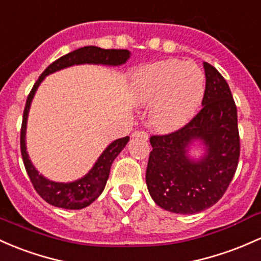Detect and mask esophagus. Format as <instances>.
Here are the masks:
<instances>
[{"instance_id": "obj_1", "label": "esophagus", "mask_w": 261, "mask_h": 261, "mask_svg": "<svg viewBox=\"0 0 261 261\" xmlns=\"http://www.w3.org/2000/svg\"><path fill=\"white\" fill-rule=\"evenodd\" d=\"M133 137H141V139L147 140L148 135L145 133V131H135V133L133 134Z\"/></svg>"}]
</instances>
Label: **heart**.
I'll return each instance as SVG.
<instances>
[{
	"instance_id": "heart-1",
	"label": "heart",
	"mask_w": 261,
	"mask_h": 261,
	"mask_svg": "<svg viewBox=\"0 0 261 261\" xmlns=\"http://www.w3.org/2000/svg\"><path fill=\"white\" fill-rule=\"evenodd\" d=\"M205 78L192 62L165 59L144 65L131 78L136 104L150 107L148 122L160 133H172L187 125L202 104Z\"/></svg>"
}]
</instances>
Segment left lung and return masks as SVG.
Segmentation results:
<instances>
[{"mask_svg": "<svg viewBox=\"0 0 261 261\" xmlns=\"http://www.w3.org/2000/svg\"><path fill=\"white\" fill-rule=\"evenodd\" d=\"M203 68L202 110L181 130L150 139L147 190L157 205L177 214H196L216 204L239 161L237 107L230 89L216 68L207 62ZM196 145L203 150L198 159L189 154Z\"/></svg>", "mask_w": 261, "mask_h": 261, "instance_id": "8db88e82", "label": "left lung"}]
</instances>
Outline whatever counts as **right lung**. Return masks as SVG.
I'll use <instances>...</instances> for the list:
<instances>
[{
  "label": "right lung",
  "instance_id": "add662e5",
  "mask_svg": "<svg viewBox=\"0 0 261 261\" xmlns=\"http://www.w3.org/2000/svg\"><path fill=\"white\" fill-rule=\"evenodd\" d=\"M131 53L127 49H102L95 45H87L79 49L70 51L53 62L47 68L36 82L34 87L28 95L25 101L23 113V121L21 128V153L25 171L30 176L34 190L49 204L64 210H83L94 202L104 191L107 186L109 173H110L111 165L114 160L119 156V153L124 150L130 137L126 136L122 139H117L108 145V147L102 151L99 159L94 163L91 170L83 176L82 178L75 179L73 182H56L48 179L37 171L32 161L30 160L25 146V134H27V120L30 114L31 104L36 95V91L45 76L56 73L65 68L73 65L94 64V65H108V67H119L125 64L130 58Z\"/></svg>",
  "mask_w": 261,
  "mask_h": 261
}]
</instances>
